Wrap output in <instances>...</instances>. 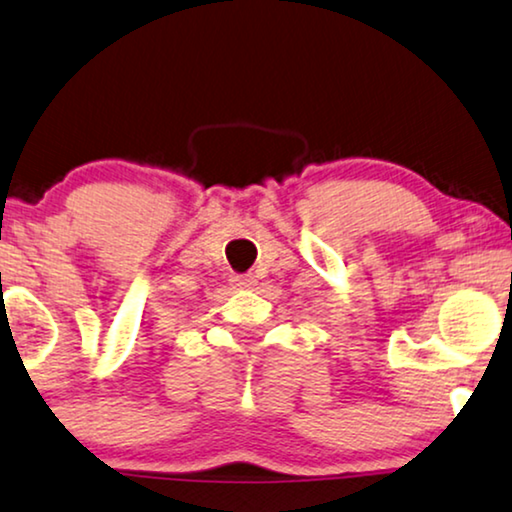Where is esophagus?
<instances>
[{"mask_svg": "<svg viewBox=\"0 0 512 512\" xmlns=\"http://www.w3.org/2000/svg\"><path fill=\"white\" fill-rule=\"evenodd\" d=\"M236 285H241V288H255L257 285V278L252 274H245V276H236L234 278Z\"/></svg>", "mask_w": 512, "mask_h": 512, "instance_id": "esophagus-1", "label": "esophagus"}]
</instances>
